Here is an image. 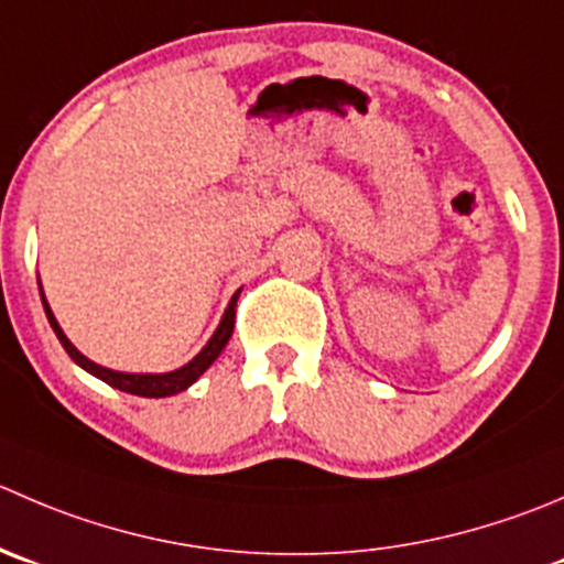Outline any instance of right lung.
<instances>
[{"label":"right lung","mask_w":564,"mask_h":564,"mask_svg":"<svg viewBox=\"0 0 564 564\" xmlns=\"http://www.w3.org/2000/svg\"><path fill=\"white\" fill-rule=\"evenodd\" d=\"M37 286H41V283H37ZM237 297H239V292L234 294L231 303H228V308H226V314H223L220 325H217L215 336H212L209 341H206V347L200 349V352L195 355V358L189 360L187 366H182V369H176V371H165V375H129V371H112V369H107V366H98V364H93L90 358H85V355H82L79 349H76L74 344H70L68 338H65L63 327L57 325V319H54L52 308H48L46 297H43V292H41L43 311H46V316H48V325H52V330L57 333L59 344H63L65 352L70 355V360H74V364H79L82 369L90 371L93 377L104 380V382H107V386L118 388V391L134 393V397H149V399L173 397V393H178V391H187V388L193 386V382L198 380V377L204 375V371L209 369L212 364H215L217 355L223 352V347H226L228 338H231V333H234V316H237Z\"/></svg>","instance_id":"right-lung-1"}]
</instances>
